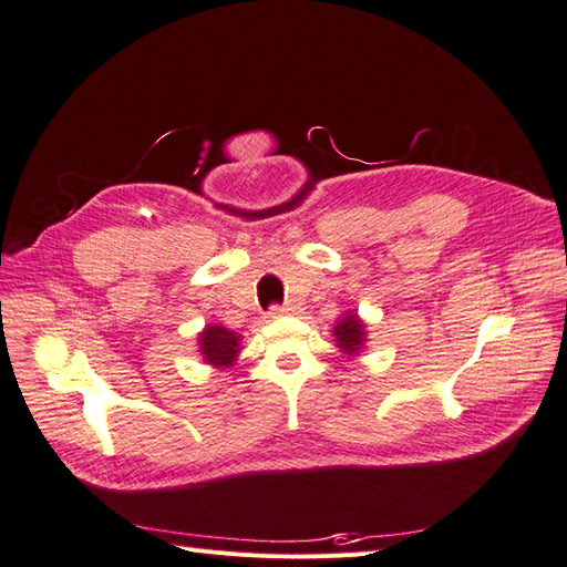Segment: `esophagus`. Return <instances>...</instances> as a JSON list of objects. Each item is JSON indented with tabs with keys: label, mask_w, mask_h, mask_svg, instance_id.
<instances>
[{
	"label": "esophagus",
	"mask_w": 567,
	"mask_h": 567,
	"mask_svg": "<svg viewBox=\"0 0 567 567\" xmlns=\"http://www.w3.org/2000/svg\"><path fill=\"white\" fill-rule=\"evenodd\" d=\"M300 312V302L288 300L286 305H277L269 310V317H281V315H298Z\"/></svg>",
	"instance_id": "34e87169"
}]
</instances>
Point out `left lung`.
Returning a JSON list of instances; mask_svg holds the SVG:
<instances>
[{
    "mask_svg": "<svg viewBox=\"0 0 567 567\" xmlns=\"http://www.w3.org/2000/svg\"><path fill=\"white\" fill-rule=\"evenodd\" d=\"M333 338H336V346L342 352H346L348 357H354L362 352L364 342H367V326L354 312H348L346 317H340V321L333 326Z\"/></svg>",
    "mask_w": 567,
    "mask_h": 567,
    "instance_id": "obj_1",
    "label": "left lung"
}]
</instances>
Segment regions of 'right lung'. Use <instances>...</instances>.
I'll return each instance as SVG.
<instances>
[{
    "instance_id": "right-lung-1",
    "label": "right lung",
    "mask_w": 567,
    "mask_h": 567,
    "mask_svg": "<svg viewBox=\"0 0 567 567\" xmlns=\"http://www.w3.org/2000/svg\"><path fill=\"white\" fill-rule=\"evenodd\" d=\"M198 348L205 362L213 364L215 369H227L234 367L238 350H241V336L219 323H210L198 336Z\"/></svg>"
}]
</instances>
